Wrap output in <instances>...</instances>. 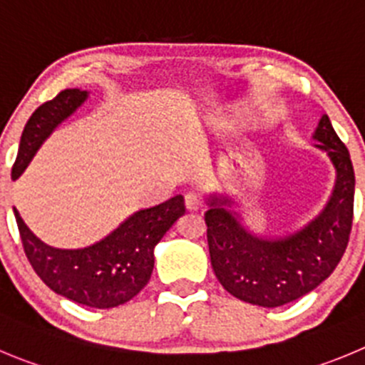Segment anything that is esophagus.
<instances>
[{"instance_id":"obj_1","label":"esophagus","mask_w":365,"mask_h":365,"mask_svg":"<svg viewBox=\"0 0 365 365\" xmlns=\"http://www.w3.org/2000/svg\"><path fill=\"white\" fill-rule=\"evenodd\" d=\"M185 204H186V210L188 211H199V210H202V206H204L202 199H200L197 193H188V195L185 197Z\"/></svg>"}]
</instances>
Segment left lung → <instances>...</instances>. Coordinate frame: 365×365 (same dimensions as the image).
Instances as JSON below:
<instances>
[{"mask_svg": "<svg viewBox=\"0 0 365 365\" xmlns=\"http://www.w3.org/2000/svg\"><path fill=\"white\" fill-rule=\"evenodd\" d=\"M315 148L335 168V185L321 213L294 232L269 237L251 231L232 210L235 200L211 193L207 225L211 267L231 296L263 308L303 297L335 270L346 251L353 224L355 172L348 148L336 136L328 114L315 128Z\"/></svg>", "mask_w": 365, "mask_h": 365, "instance_id": "1", "label": "left lung"}]
</instances>
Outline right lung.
<instances>
[{
	"mask_svg": "<svg viewBox=\"0 0 365 365\" xmlns=\"http://www.w3.org/2000/svg\"><path fill=\"white\" fill-rule=\"evenodd\" d=\"M88 98V91L64 89L30 116L14 163V180L55 128ZM185 211V199L175 195L158 206L134 211L88 247L58 249L37 238L14 207L24 252L37 276L58 296L91 308L120 307L141 292L154 270V247Z\"/></svg>",
	"mask_w": 365,
	"mask_h": 365,
	"instance_id": "obj_1",
	"label": "right lung"
}]
</instances>
